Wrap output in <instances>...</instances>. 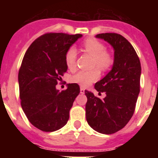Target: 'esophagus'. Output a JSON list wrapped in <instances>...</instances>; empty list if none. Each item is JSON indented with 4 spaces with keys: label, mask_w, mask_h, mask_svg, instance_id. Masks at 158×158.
Wrapping results in <instances>:
<instances>
[{
    "label": "esophagus",
    "mask_w": 158,
    "mask_h": 158,
    "mask_svg": "<svg viewBox=\"0 0 158 158\" xmlns=\"http://www.w3.org/2000/svg\"><path fill=\"white\" fill-rule=\"evenodd\" d=\"M80 93H82V94H83V93H85V89H84V88L81 87V89H80Z\"/></svg>",
    "instance_id": "1"
}]
</instances>
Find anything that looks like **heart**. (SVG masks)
Here are the masks:
<instances>
[{
	"instance_id": "obj_1",
	"label": "heart",
	"mask_w": 158,
	"mask_h": 158,
	"mask_svg": "<svg viewBox=\"0 0 158 158\" xmlns=\"http://www.w3.org/2000/svg\"><path fill=\"white\" fill-rule=\"evenodd\" d=\"M83 48L89 54L93 57V66H97L101 70H107L113 63V58L107 52L106 47L98 40L89 39L83 43ZM77 51L73 47L66 51L65 61L69 69H73L76 65ZM100 77L98 69H93L89 71L81 70L72 77L71 80L74 83L79 84L81 86L89 85V84L95 81Z\"/></svg>"
}]
</instances>
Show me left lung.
I'll use <instances>...</instances> for the list:
<instances>
[{
    "instance_id": "left-lung-1",
    "label": "left lung",
    "mask_w": 158,
    "mask_h": 158,
    "mask_svg": "<svg viewBox=\"0 0 158 158\" xmlns=\"http://www.w3.org/2000/svg\"><path fill=\"white\" fill-rule=\"evenodd\" d=\"M96 37L113 47L114 63L111 70L95 85L99 95L106 94L103 100L85 91L86 120L99 133L111 135L126 126L135 112L140 92L141 63L134 47L121 35L102 33Z\"/></svg>"
}]
</instances>
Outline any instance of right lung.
<instances>
[{"instance_id": "1", "label": "right lung", "mask_w": 158, "mask_h": 158, "mask_svg": "<svg viewBox=\"0 0 158 158\" xmlns=\"http://www.w3.org/2000/svg\"><path fill=\"white\" fill-rule=\"evenodd\" d=\"M82 35L47 33L36 39L24 54L18 74L23 112L38 129L52 132L63 127L80 93L77 84L60 92L58 81L67 71L65 55Z\"/></svg>"}]
</instances>
